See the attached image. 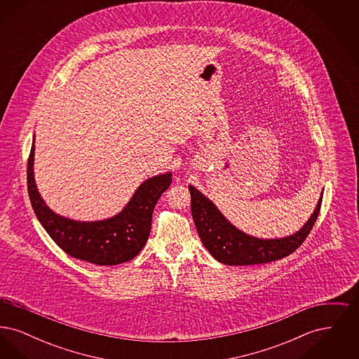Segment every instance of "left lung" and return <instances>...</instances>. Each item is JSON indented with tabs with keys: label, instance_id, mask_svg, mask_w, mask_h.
I'll use <instances>...</instances> for the list:
<instances>
[{
	"label": "left lung",
	"instance_id": "obj_1",
	"mask_svg": "<svg viewBox=\"0 0 359 359\" xmlns=\"http://www.w3.org/2000/svg\"><path fill=\"white\" fill-rule=\"evenodd\" d=\"M188 189L192 219L201 241L210 255L224 265L266 264L290 256L307 238L323 199L322 191L313 212L296 233L281 238H258L236 227L198 188L189 184Z\"/></svg>",
	"mask_w": 359,
	"mask_h": 359
}]
</instances>
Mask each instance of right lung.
Returning a JSON list of instances; mask_svg holds the SVG:
<instances>
[{
  "mask_svg": "<svg viewBox=\"0 0 359 359\" xmlns=\"http://www.w3.org/2000/svg\"><path fill=\"white\" fill-rule=\"evenodd\" d=\"M34 164V136L27 183L36 218L67 255L101 266L130 261L142 250L151 233L154 205L172 183L171 172L156 175L137 187L118 214L101 221H76L56 214L46 203L36 186Z\"/></svg>",
  "mask_w": 359,
  "mask_h": 359,
  "instance_id": "right-lung-1",
  "label": "right lung"
}]
</instances>
